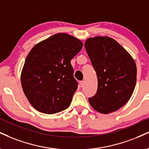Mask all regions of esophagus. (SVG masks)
Returning a JSON list of instances; mask_svg holds the SVG:
<instances>
[{"mask_svg": "<svg viewBox=\"0 0 149 149\" xmlns=\"http://www.w3.org/2000/svg\"><path fill=\"white\" fill-rule=\"evenodd\" d=\"M84 85H85V81H84V80H82V81H80V87H82L84 86Z\"/></svg>", "mask_w": 149, "mask_h": 149, "instance_id": "esophagus-1", "label": "esophagus"}]
</instances>
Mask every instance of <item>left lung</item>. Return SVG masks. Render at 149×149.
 <instances>
[{"mask_svg":"<svg viewBox=\"0 0 149 149\" xmlns=\"http://www.w3.org/2000/svg\"><path fill=\"white\" fill-rule=\"evenodd\" d=\"M85 47L98 79L97 92L89 98L91 106L103 114L119 110L129 101L135 89V61L119 43L108 37L87 39Z\"/></svg>","mask_w":149,"mask_h":149,"instance_id":"obj_1","label":"left lung"}]
</instances>
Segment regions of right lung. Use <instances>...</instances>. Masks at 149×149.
<instances>
[{
	"label": "right lung",
	"instance_id": "right-lung-1",
	"mask_svg": "<svg viewBox=\"0 0 149 149\" xmlns=\"http://www.w3.org/2000/svg\"><path fill=\"white\" fill-rule=\"evenodd\" d=\"M82 46L76 37L57 33L36 44L28 53L21 75V85L37 111L52 114L69 107L78 88L71 60Z\"/></svg>",
	"mask_w": 149,
	"mask_h": 149
}]
</instances>
